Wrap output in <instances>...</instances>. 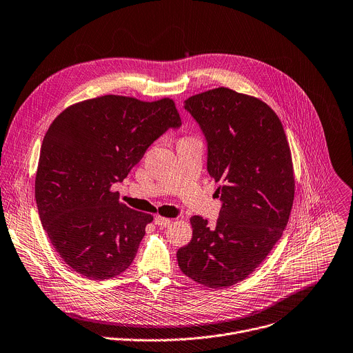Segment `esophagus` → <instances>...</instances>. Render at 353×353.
<instances>
[{"label":"esophagus","mask_w":353,"mask_h":353,"mask_svg":"<svg viewBox=\"0 0 353 353\" xmlns=\"http://www.w3.org/2000/svg\"><path fill=\"white\" fill-rule=\"evenodd\" d=\"M154 223H156L159 228H167V226H170L171 219H170V218H164V216L157 215V216L154 218Z\"/></svg>","instance_id":"34e87169"}]
</instances>
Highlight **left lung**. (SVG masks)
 Here are the masks:
<instances>
[{"label":"left lung","mask_w":353,"mask_h":353,"mask_svg":"<svg viewBox=\"0 0 353 353\" xmlns=\"http://www.w3.org/2000/svg\"><path fill=\"white\" fill-rule=\"evenodd\" d=\"M207 142V171L222 207L215 226L194 215L193 236L178 250L194 281L226 288L252 273L280 240L294 201L290 146L276 113L262 101L215 88L185 101Z\"/></svg>","instance_id":"left-lung-1"}]
</instances>
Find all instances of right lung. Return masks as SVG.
<instances>
[{
  "label": "right lung",
  "mask_w": 353,
  "mask_h": 353,
  "mask_svg": "<svg viewBox=\"0 0 353 353\" xmlns=\"http://www.w3.org/2000/svg\"><path fill=\"white\" fill-rule=\"evenodd\" d=\"M174 101L105 95L76 103L48 128L36 175L41 223L61 258L77 273L105 280L134 261L153 221L112 190L148 148L179 128Z\"/></svg>",
  "instance_id": "1"
}]
</instances>
